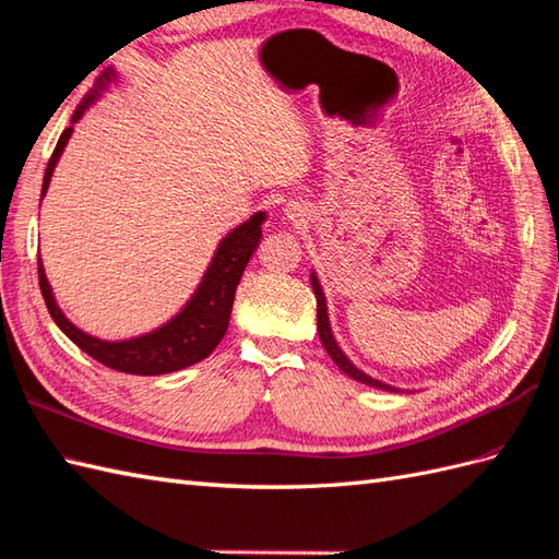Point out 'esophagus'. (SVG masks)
I'll return each instance as SVG.
<instances>
[{
    "mask_svg": "<svg viewBox=\"0 0 559 559\" xmlns=\"http://www.w3.org/2000/svg\"><path fill=\"white\" fill-rule=\"evenodd\" d=\"M288 217L295 222V219H299L302 217V214H299V210L297 207H293V205H288Z\"/></svg>",
    "mask_w": 559,
    "mask_h": 559,
    "instance_id": "34e87169",
    "label": "esophagus"
}]
</instances>
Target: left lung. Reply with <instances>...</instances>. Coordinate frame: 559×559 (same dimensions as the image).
Listing matches in <instances>:
<instances>
[{
    "mask_svg": "<svg viewBox=\"0 0 559 559\" xmlns=\"http://www.w3.org/2000/svg\"><path fill=\"white\" fill-rule=\"evenodd\" d=\"M311 288H313V295H317V321H319V325H317V328H319V337H321V342H323V347H325L328 356H331V359L337 364V368H340V370H345V373H347L352 380H356V382L370 384V388H378V390L399 392L396 388H392V384H388V382H380V380H376V378L366 376L364 370H359V368H356V366L347 359V354L340 349L337 340L333 337L331 321H328L325 295H323V290H321V283H319V278H317V274H313V271H311Z\"/></svg>",
    "mask_w": 559,
    "mask_h": 559,
    "instance_id": "1",
    "label": "left lung"
}]
</instances>
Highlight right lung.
I'll return each mask as SVG.
<instances>
[{
  "label": "right lung",
  "mask_w": 559,
  "mask_h": 559,
  "mask_svg": "<svg viewBox=\"0 0 559 559\" xmlns=\"http://www.w3.org/2000/svg\"><path fill=\"white\" fill-rule=\"evenodd\" d=\"M116 78L118 75L112 68L104 70L102 78H98V82L94 84V90L84 96V102L78 106L75 116L70 122L75 124L84 116V110L96 102L98 94L108 87V82H112ZM73 124L66 127L49 157V165L45 169V181H41V198H45L49 189L53 167L59 163L70 134H73ZM264 219L266 214L257 212L248 222H242L240 226L234 228L231 234L224 236L193 297L183 305V309L175 319H169L165 325L155 328V331L146 335L120 340V342H106L80 331L78 325H73L66 319L61 307L56 305V297L47 281L45 266H41V257H37L41 297H45V305L56 325H59L82 352H87L98 364L130 376L175 373V370H181L186 366H193L198 361L207 359V356L214 352V347L222 342L228 328V319H231L238 281L242 276V271H246V264L250 262L252 252L257 250V246H260Z\"/></svg>",
  "instance_id": "add662e5"
}]
</instances>
